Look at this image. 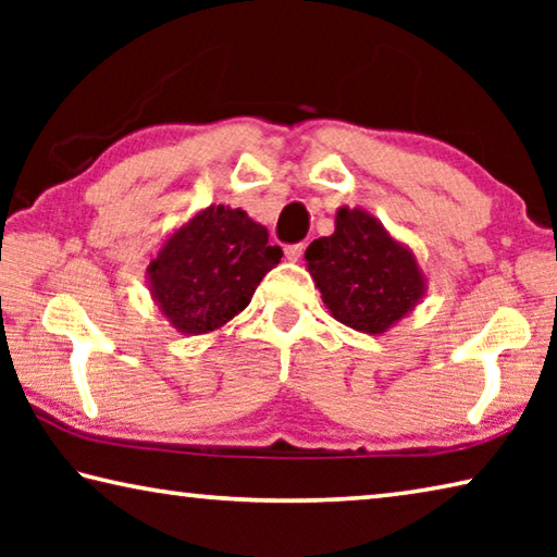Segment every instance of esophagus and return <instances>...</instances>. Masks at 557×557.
I'll return each instance as SVG.
<instances>
[{"label":"esophagus","instance_id":"34e87169","mask_svg":"<svg viewBox=\"0 0 557 557\" xmlns=\"http://www.w3.org/2000/svg\"><path fill=\"white\" fill-rule=\"evenodd\" d=\"M301 252H305V243L287 245V248H285V258H287V260H292V262H297V260L301 258Z\"/></svg>","mask_w":557,"mask_h":557}]
</instances>
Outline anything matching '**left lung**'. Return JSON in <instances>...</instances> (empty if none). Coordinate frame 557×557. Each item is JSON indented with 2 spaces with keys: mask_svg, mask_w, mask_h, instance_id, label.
<instances>
[{
  "mask_svg": "<svg viewBox=\"0 0 557 557\" xmlns=\"http://www.w3.org/2000/svg\"><path fill=\"white\" fill-rule=\"evenodd\" d=\"M334 233L307 248V270L336 322L385 334L420 305L428 277L418 258L363 209L342 206Z\"/></svg>",
  "mask_w": 557,
  "mask_h": 557,
  "instance_id": "1",
  "label": "left lung"
}]
</instances>
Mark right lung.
<instances>
[{
  "label": "right lung",
  "instance_id": "obj_1",
  "mask_svg": "<svg viewBox=\"0 0 557 557\" xmlns=\"http://www.w3.org/2000/svg\"><path fill=\"white\" fill-rule=\"evenodd\" d=\"M280 258L265 225L240 209L211 203L169 233L149 260V295L178 334H211L250 305Z\"/></svg>",
  "mask_w": 557,
  "mask_h": 557
}]
</instances>
